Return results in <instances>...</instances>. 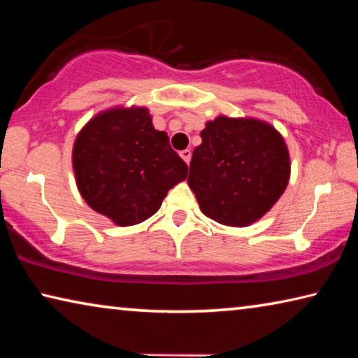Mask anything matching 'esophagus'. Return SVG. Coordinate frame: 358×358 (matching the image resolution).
<instances>
[{
	"label": "esophagus",
	"mask_w": 358,
	"mask_h": 358,
	"mask_svg": "<svg viewBox=\"0 0 358 358\" xmlns=\"http://www.w3.org/2000/svg\"><path fill=\"white\" fill-rule=\"evenodd\" d=\"M180 156L183 157V161L186 162V164H189V161H191V150H183L180 153Z\"/></svg>",
	"instance_id": "34e87169"
}]
</instances>
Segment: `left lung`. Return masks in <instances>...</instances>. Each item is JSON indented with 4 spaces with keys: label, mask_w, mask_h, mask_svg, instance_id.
I'll return each mask as SVG.
<instances>
[{
    "label": "left lung",
    "mask_w": 358,
    "mask_h": 358,
    "mask_svg": "<svg viewBox=\"0 0 358 358\" xmlns=\"http://www.w3.org/2000/svg\"><path fill=\"white\" fill-rule=\"evenodd\" d=\"M194 148L187 185L205 216L230 227L259 221L286 191L287 145L264 120L220 115Z\"/></svg>",
    "instance_id": "left-lung-1"
}]
</instances>
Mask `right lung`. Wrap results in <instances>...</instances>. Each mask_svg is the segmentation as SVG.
<instances>
[{"mask_svg":"<svg viewBox=\"0 0 358 358\" xmlns=\"http://www.w3.org/2000/svg\"><path fill=\"white\" fill-rule=\"evenodd\" d=\"M72 169L83 201L121 227L153 216L187 177L167 132L155 129L147 107L136 106L96 113L76 137Z\"/></svg>","mask_w":358,"mask_h":358,"instance_id":"add662e5","label":"right lung"}]
</instances>
